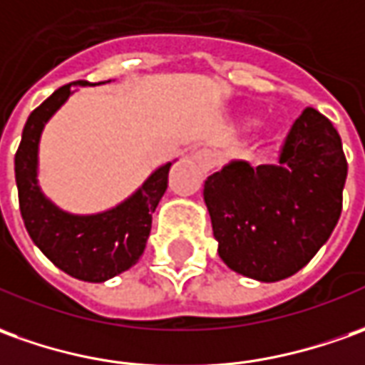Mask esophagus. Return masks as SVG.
<instances>
[{"label":"esophagus","mask_w":365,"mask_h":365,"mask_svg":"<svg viewBox=\"0 0 365 365\" xmlns=\"http://www.w3.org/2000/svg\"><path fill=\"white\" fill-rule=\"evenodd\" d=\"M195 160H197L198 168L202 170V173H210L216 165V158H215V153L208 149H202L198 150L197 155H195Z\"/></svg>","instance_id":"esophagus-1"}]
</instances>
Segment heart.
Wrapping results in <instances>:
<instances>
[{"mask_svg": "<svg viewBox=\"0 0 365 365\" xmlns=\"http://www.w3.org/2000/svg\"><path fill=\"white\" fill-rule=\"evenodd\" d=\"M250 123V117L245 115L242 119H240V125H248ZM256 137H258V143H268V140L272 139V135H270V130H266V127H260L258 133H256Z\"/></svg>", "mask_w": 365, "mask_h": 365, "instance_id": "obj_1", "label": "heart"}]
</instances>
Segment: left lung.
Listing matches in <instances>:
<instances>
[{
    "label": "left lung",
    "instance_id": "8db88e82",
    "mask_svg": "<svg viewBox=\"0 0 365 365\" xmlns=\"http://www.w3.org/2000/svg\"><path fill=\"white\" fill-rule=\"evenodd\" d=\"M346 177L338 130L308 107L284 140L278 165L230 160L207 178L202 195L218 256L260 282L296 274L338 225Z\"/></svg>",
    "mask_w": 365,
    "mask_h": 365
}]
</instances>
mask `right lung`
Returning <instances> with one entry per match:
<instances>
[{"mask_svg": "<svg viewBox=\"0 0 365 365\" xmlns=\"http://www.w3.org/2000/svg\"><path fill=\"white\" fill-rule=\"evenodd\" d=\"M73 85L85 87L89 81L59 87L25 123L21 143L15 153L19 210L35 246L57 268L85 282H105L129 270L143 255L150 235L153 212L167 190L173 163L158 167L137 192L105 212L71 215L53 205L37 185L39 139L45 123L69 99Z\"/></svg>", "mask_w": 365, "mask_h": 365, "instance_id": "right-lung-1", "label": "right lung"}]
</instances>
